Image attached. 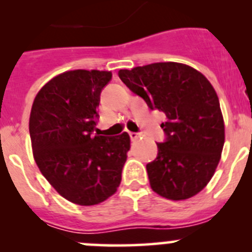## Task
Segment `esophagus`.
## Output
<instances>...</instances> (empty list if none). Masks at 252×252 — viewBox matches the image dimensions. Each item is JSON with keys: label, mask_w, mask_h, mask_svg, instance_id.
<instances>
[{"label": "esophagus", "mask_w": 252, "mask_h": 252, "mask_svg": "<svg viewBox=\"0 0 252 252\" xmlns=\"http://www.w3.org/2000/svg\"><path fill=\"white\" fill-rule=\"evenodd\" d=\"M129 136H130L131 140H136L139 138V134L138 133H129Z\"/></svg>", "instance_id": "1"}]
</instances>
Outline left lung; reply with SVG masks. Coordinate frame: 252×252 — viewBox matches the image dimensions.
I'll use <instances>...</instances> for the list:
<instances>
[{
  "label": "left lung",
  "mask_w": 252,
  "mask_h": 252,
  "mask_svg": "<svg viewBox=\"0 0 252 252\" xmlns=\"http://www.w3.org/2000/svg\"><path fill=\"white\" fill-rule=\"evenodd\" d=\"M121 80L152 111L166 114L164 142L146 166L151 189L174 201L199 194L220 163L224 121L216 90L202 73L177 62L119 70Z\"/></svg>",
  "instance_id": "1"
}]
</instances>
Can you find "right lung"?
Listing matches in <instances>:
<instances>
[{"label": "right lung", "mask_w": 252, "mask_h": 252, "mask_svg": "<svg viewBox=\"0 0 252 252\" xmlns=\"http://www.w3.org/2000/svg\"><path fill=\"white\" fill-rule=\"evenodd\" d=\"M108 70L61 73L39 90L29 118L32 156L40 172L68 201L94 206L116 194L130 150L124 131L94 135Z\"/></svg>", "instance_id": "add662e5"}]
</instances>
